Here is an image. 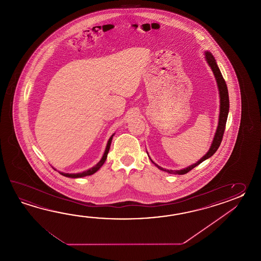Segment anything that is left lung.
Wrapping results in <instances>:
<instances>
[{"mask_svg":"<svg viewBox=\"0 0 261 261\" xmlns=\"http://www.w3.org/2000/svg\"><path fill=\"white\" fill-rule=\"evenodd\" d=\"M206 61L208 62V64L211 67L212 71L215 74V77L217 79V86H218V89H219V95H220V114H219V121H218V126H217V133L215 135L214 141L212 143L211 147L209 151L207 152L205 155H203L200 161L196 162L193 165L180 170V171H172V170H166L163 169L161 167H156L164 172H169V173H175V174H186L188 173L189 171H191L192 169H194L195 167L198 166L200 164L202 161H205L207 159L211 158L212 155H214L217 150L218 149L219 145L221 144L222 139H223V135H224V132H225V128H226V123H227V115H228V109H229V100H228V91H227V84L225 79L222 76L221 72L219 70V68L217 66V61L215 60V58L213 57L210 52H205ZM153 162V161H152Z\"/></svg>","mask_w":261,"mask_h":261,"instance_id":"8db88e82","label":"left lung"}]
</instances>
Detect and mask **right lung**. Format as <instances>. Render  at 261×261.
I'll list each match as a JSON object with an SVG mask.
<instances>
[{
	"instance_id": "obj_1",
	"label": "right lung",
	"mask_w": 261,
	"mask_h": 261,
	"mask_svg": "<svg viewBox=\"0 0 261 261\" xmlns=\"http://www.w3.org/2000/svg\"><path fill=\"white\" fill-rule=\"evenodd\" d=\"M113 136H114V134H113L111 137H110V139H109V141H108V143H107V145H106L105 154H103L102 158H101V160H100V162H99L97 165H95L94 167H92L91 169H89V170L86 171V172H80V173H64V172H60V173H61V175H63V176H66V177L71 178L84 177V176H87V175H91V174L95 173V172H97V171L100 169V167L103 165V163L106 162V158H107V154H108L109 149H110V145H111V142L112 139H113Z\"/></svg>"
}]
</instances>
